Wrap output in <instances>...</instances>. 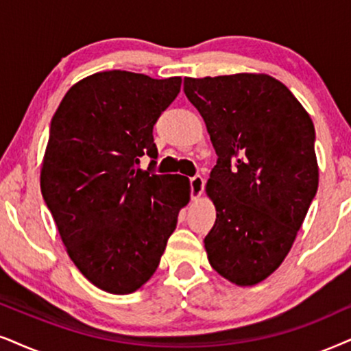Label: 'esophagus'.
Returning <instances> with one entry per match:
<instances>
[{
    "label": "esophagus",
    "instance_id": "1",
    "mask_svg": "<svg viewBox=\"0 0 351 351\" xmlns=\"http://www.w3.org/2000/svg\"><path fill=\"white\" fill-rule=\"evenodd\" d=\"M204 193V178L202 176H193L191 178V197L196 201V199L201 197V194Z\"/></svg>",
    "mask_w": 351,
    "mask_h": 351
}]
</instances>
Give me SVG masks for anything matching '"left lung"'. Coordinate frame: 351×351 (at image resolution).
Listing matches in <instances>:
<instances>
[{
    "instance_id": "left-lung-1",
    "label": "left lung",
    "mask_w": 351,
    "mask_h": 351,
    "mask_svg": "<svg viewBox=\"0 0 351 351\" xmlns=\"http://www.w3.org/2000/svg\"><path fill=\"white\" fill-rule=\"evenodd\" d=\"M219 160L206 184L217 219L204 239L212 269L238 287L280 267L316 196L314 124L269 74L184 77Z\"/></svg>"
}]
</instances>
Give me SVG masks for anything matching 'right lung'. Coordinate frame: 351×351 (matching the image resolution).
Listing matches in <instances>:
<instances>
[{"instance_id":"right-lung-1","label":"right lung","mask_w":351,"mask_h":351,"mask_svg":"<svg viewBox=\"0 0 351 351\" xmlns=\"http://www.w3.org/2000/svg\"><path fill=\"white\" fill-rule=\"evenodd\" d=\"M181 77L104 71L74 84L51 119L40 189L76 267L106 293L130 295L150 280L189 180L141 170L157 158L154 124L176 99Z\"/></svg>"}]
</instances>
